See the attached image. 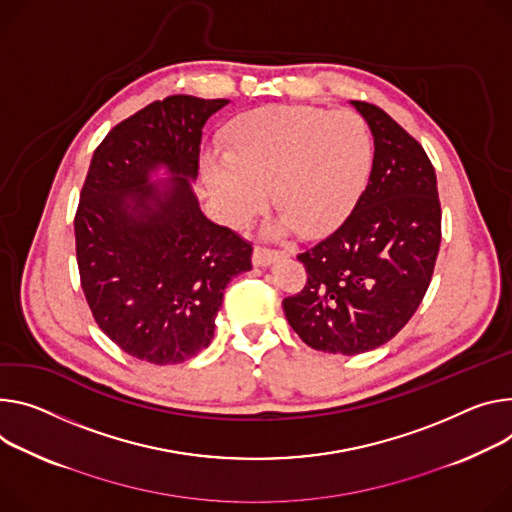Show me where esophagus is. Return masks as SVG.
Instances as JSON below:
<instances>
[{"label":"esophagus","instance_id":"obj_1","mask_svg":"<svg viewBox=\"0 0 512 512\" xmlns=\"http://www.w3.org/2000/svg\"><path fill=\"white\" fill-rule=\"evenodd\" d=\"M280 257H286V251H275V249H267V247H255V251H253V263L257 267L269 265Z\"/></svg>","mask_w":512,"mask_h":512}]
</instances>
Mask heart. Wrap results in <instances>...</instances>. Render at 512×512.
I'll return each instance as SVG.
<instances>
[{
    "label": "heart",
    "instance_id": "1",
    "mask_svg": "<svg viewBox=\"0 0 512 512\" xmlns=\"http://www.w3.org/2000/svg\"><path fill=\"white\" fill-rule=\"evenodd\" d=\"M374 161L367 122L351 112L265 106L232 120L224 155L206 153L202 173L230 224L255 216L271 190L280 228L320 235L341 224L361 198Z\"/></svg>",
    "mask_w": 512,
    "mask_h": 512
}]
</instances>
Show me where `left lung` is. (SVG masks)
<instances>
[{"label":"left lung","mask_w":512,"mask_h":512,"mask_svg":"<svg viewBox=\"0 0 512 512\" xmlns=\"http://www.w3.org/2000/svg\"><path fill=\"white\" fill-rule=\"evenodd\" d=\"M351 104L374 134L369 181L345 222L298 255L306 286L282 302L308 347L343 355L396 337L427 294L441 245L437 175L425 149L382 108Z\"/></svg>","instance_id":"left-lung-1"}]
</instances>
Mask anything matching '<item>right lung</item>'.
I'll return each instance as SVG.
<instances>
[{
    "instance_id": "obj_1",
    "label": "right lung",
    "mask_w": 512,
    "mask_h": 512,
    "mask_svg": "<svg viewBox=\"0 0 512 512\" xmlns=\"http://www.w3.org/2000/svg\"><path fill=\"white\" fill-rule=\"evenodd\" d=\"M228 100L169 96L116 124L91 157L75 212L81 290L98 327L155 365L196 357L214 337L226 284L253 245L210 222L192 192L206 120ZM165 164L163 186L148 175Z\"/></svg>"
}]
</instances>
